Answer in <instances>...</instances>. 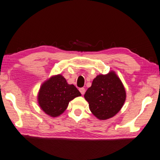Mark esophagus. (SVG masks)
I'll return each mask as SVG.
<instances>
[{"instance_id":"1","label":"esophagus","mask_w":160,"mask_h":160,"mask_svg":"<svg viewBox=\"0 0 160 160\" xmlns=\"http://www.w3.org/2000/svg\"><path fill=\"white\" fill-rule=\"evenodd\" d=\"M79 91H80V93H81L82 94V95L85 93V89H84V88H80L79 89Z\"/></svg>"}]
</instances>
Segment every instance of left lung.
Masks as SVG:
<instances>
[{
  "label": "left lung",
  "mask_w": 160,
  "mask_h": 160,
  "mask_svg": "<svg viewBox=\"0 0 160 160\" xmlns=\"http://www.w3.org/2000/svg\"><path fill=\"white\" fill-rule=\"evenodd\" d=\"M84 98L98 119L107 120L121 111L126 100V91L115 72L111 70L107 74L97 76Z\"/></svg>",
  "instance_id": "obj_1"
}]
</instances>
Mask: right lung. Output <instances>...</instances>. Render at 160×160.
<instances>
[{
  "label": "right lung",
  "instance_id": "add662e5",
  "mask_svg": "<svg viewBox=\"0 0 160 160\" xmlns=\"http://www.w3.org/2000/svg\"><path fill=\"white\" fill-rule=\"evenodd\" d=\"M80 96L76 86L68 84L62 74L53 75L41 86L38 102L45 114L57 117L66 110L70 101Z\"/></svg>",
  "mask_w": 160,
  "mask_h": 160
}]
</instances>
